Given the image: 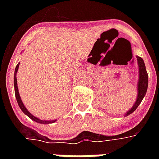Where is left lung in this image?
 <instances>
[{
  "mask_svg": "<svg viewBox=\"0 0 159 159\" xmlns=\"http://www.w3.org/2000/svg\"><path fill=\"white\" fill-rule=\"evenodd\" d=\"M137 62H138V66H139V81L137 84V90H138V94H137V99L135 103L133 106V107L128 111L125 114V116H128L131 114L133 111L136 110V108L139 107V105L143 100V98L146 95L147 93V87H148V75H147L146 66L144 60L140 57L137 56Z\"/></svg>",
  "mask_w": 159,
  "mask_h": 159,
  "instance_id": "left-lung-1",
  "label": "left lung"
}]
</instances>
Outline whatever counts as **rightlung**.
<instances>
[{"instance_id": "add662e5", "label": "right lung", "mask_w": 159, "mask_h": 159, "mask_svg": "<svg viewBox=\"0 0 159 159\" xmlns=\"http://www.w3.org/2000/svg\"><path fill=\"white\" fill-rule=\"evenodd\" d=\"M19 63L17 65L15 68V71H14V92H15V96H16V100H17V102L19 104V108L22 110V111L24 113L27 115L28 117L30 118V119H32L33 121H35L36 123H52L56 122V120H50V121H47V120H41L39 118H37L36 117H34L32 114L30 113L28 111V110L26 109L25 107L24 106V104H23L22 100L20 99V96H19V89H18V83H17V72H18V70H19Z\"/></svg>"}]
</instances>
